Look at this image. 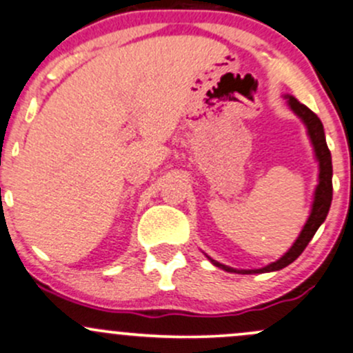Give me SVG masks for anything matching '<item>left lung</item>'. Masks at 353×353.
Segmentation results:
<instances>
[{"label":"left lung","mask_w":353,"mask_h":353,"mask_svg":"<svg viewBox=\"0 0 353 353\" xmlns=\"http://www.w3.org/2000/svg\"><path fill=\"white\" fill-rule=\"evenodd\" d=\"M288 105H290L291 111L296 114L301 123L305 124L306 132H308V138L312 141L314 158L318 161V185L314 188L313 193V203L312 210H310L308 221L303 225L301 232L296 241L293 242L290 249L279 257L274 263L268 264V266L259 268V269H236L225 266V264H221L219 261L208 257L207 259L214 264L215 268H221L227 272H237V274H261V272H272L279 271V269L290 266L293 261L298 259V256L305 251V248L308 245V242L312 241L314 232L318 230V227L325 222L327 219L330 205H332V195H333V187H332V176H333V168H332V154H330V150L327 146V139H325V131L323 124H321L320 117L314 114L313 111H310L305 104H301L296 97L293 96H284Z\"/></svg>","instance_id":"8db88e82"}]
</instances>
